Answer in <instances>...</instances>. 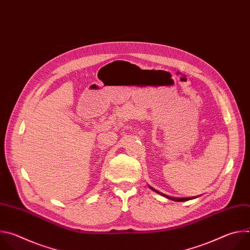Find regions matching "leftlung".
I'll use <instances>...</instances> for the list:
<instances>
[{
	"instance_id": "8db88e82",
	"label": "left lung",
	"mask_w": 250,
	"mask_h": 250,
	"mask_svg": "<svg viewBox=\"0 0 250 250\" xmlns=\"http://www.w3.org/2000/svg\"><path fill=\"white\" fill-rule=\"evenodd\" d=\"M151 188V187H150ZM152 190H154L153 188H151ZM155 192H157V193H159V194H161V195H163L162 193H160V192H158V191H156V190H154ZM163 196H165L166 198H168V199H171V200H173V201H176V202H185V201H189L190 200V198H172V197H169V196H166V195H163ZM191 199H193V198H191Z\"/></svg>"
}]
</instances>
